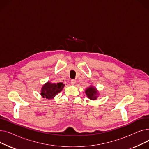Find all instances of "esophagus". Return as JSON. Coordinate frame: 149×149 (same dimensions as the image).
Listing matches in <instances>:
<instances>
[{
	"mask_svg": "<svg viewBox=\"0 0 149 149\" xmlns=\"http://www.w3.org/2000/svg\"><path fill=\"white\" fill-rule=\"evenodd\" d=\"M75 83H76V81L75 80H72L71 81H70V83H71L72 85H75Z\"/></svg>",
	"mask_w": 149,
	"mask_h": 149,
	"instance_id": "1",
	"label": "esophagus"
}]
</instances>
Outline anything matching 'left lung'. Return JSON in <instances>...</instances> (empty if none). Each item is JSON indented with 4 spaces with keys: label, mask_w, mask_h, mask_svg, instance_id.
<instances>
[{
    "label": "left lung",
    "mask_w": 149,
    "mask_h": 149,
    "mask_svg": "<svg viewBox=\"0 0 149 149\" xmlns=\"http://www.w3.org/2000/svg\"><path fill=\"white\" fill-rule=\"evenodd\" d=\"M85 93L87 97L92 100H96L98 96V91L93 86H90L87 88L85 91Z\"/></svg>",
    "instance_id": "1"
}]
</instances>
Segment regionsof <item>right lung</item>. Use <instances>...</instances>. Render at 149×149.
<instances>
[{
	"label": "right lung",
	"instance_id": "right-lung-1",
	"mask_svg": "<svg viewBox=\"0 0 149 149\" xmlns=\"http://www.w3.org/2000/svg\"><path fill=\"white\" fill-rule=\"evenodd\" d=\"M64 86L65 84L63 83H52L48 81L43 86L40 94L43 98L52 99L61 91Z\"/></svg>",
	"mask_w": 149,
	"mask_h": 149
}]
</instances>
